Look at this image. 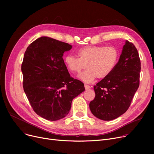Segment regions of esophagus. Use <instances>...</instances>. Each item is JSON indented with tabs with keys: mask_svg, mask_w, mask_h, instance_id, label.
<instances>
[{
	"mask_svg": "<svg viewBox=\"0 0 154 154\" xmlns=\"http://www.w3.org/2000/svg\"><path fill=\"white\" fill-rule=\"evenodd\" d=\"M84 87H85V90H88V89H90V88H91V87H90L89 85H86V84H85V85H84Z\"/></svg>",
	"mask_w": 154,
	"mask_h": 154,
	"instance_id": "esophagus-1",
	"label": "esophagus"
}]
</instances>
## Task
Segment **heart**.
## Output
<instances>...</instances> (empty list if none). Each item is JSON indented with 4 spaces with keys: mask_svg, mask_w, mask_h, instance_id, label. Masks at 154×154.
<instances>
[{
    "mask_svg": "<svg viewBox=\"0 0 154 154\" xmlns=\"http://www.w3.org/2000/svg\"><path fill=\"white\" fill-rule=\"evenodd\" d=\"M76 57L67 55L64 63L72 74H79V78L85 83L93 82L96 77L102 79L109 76L116 67L119 60V51L113 46H86L77 51Z\"/></svg>",
    "mask_w": 154,
    "mask_h": 154,
    "instance_id": "obj_1",
    "label": "heart"
}]
</instances>
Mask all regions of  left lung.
Wrapping results in <instances>:
<instances>
[{
	"label": "left lung",
	"mask_w": 154,
	"mask_h": 154,
	"mask_svg": "<svg viewBox=\"0 0 154 154\" xmlns=\"http://www.w3.org/2000/svg\"><path fill=\"white\" fill-rule=\"evenodd\" d=\"M140 69L138 51L126 40L114 70L94 87L95 97L89 104L92 114L112 120L124 114L139 87Z\"/></svg>",
	"instance_id": "8db88e82"
}]
</instances>
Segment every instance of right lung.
<instances>
[{
  "label": "right lung",
  "instance_id": "add662e5",
  "mask_svg": "<svg viewBox=\"0 0 154 154\" xmlns=\"http://www.w3.org/2000/svg\"><path fill=\"white\" fill-rule=\"evenodd\" d=\"M72 46L48 37L31 43L22 63L23 87L37 115L48 120L66 117L72 101L85 91L84 84L70 77L62 58Z\"/></svg>",
  "mask_w": 154,
  "mask_h": 154
}]
</instances>
